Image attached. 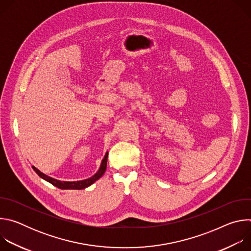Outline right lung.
<instances>
[{
  "label": "right lung",
  "mask_w": 251,
  "mask_h": 251,
  "mask_svg": "<svg viewBox=\"0 0 251 251\" xmlns=\"http://www.w3.org/2000/svg\"><path fill=\"white\" fill-rule=\"evenodd\" d=\"M107 158H108V153H106V155L104 156V158L101 162V166H100L98 172L94 176H92L91 177L86 178V180L77 181V182H61V181L55 180V178L45 175L44 173H42L41 171H39L37 168L33 167V166H32V169L41 177H43L44 180L48 181L49 183L57 187L58 189H61V190H82V189H85V188L89 187L90 185H92L95 181H97L98 178H100L103 176V174L106 171V167H107Z\"/></svg>",
  "instance_id": "obj_1"
}]
</instances>
